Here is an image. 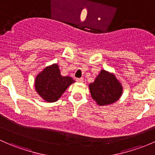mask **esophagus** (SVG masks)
<instances>
[{
    "mask_svg": "<svg viewBox=\"0 0 155 155\" xmlns=\"http://www.w3.org/2000/svg\"><path fill=\"white\" fill-rule=\"evenodd\" d=\"M76 81L78 82H83V78H79V79H76Z\"/></svg>",
    "mask_w": 155,
    "mask_h": 155,
    "instance_id": "1",
    "label": "esophagus"
}]
</instances>
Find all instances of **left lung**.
<instances>
[{
  "instance_id": "left-lung-1",
  "label": "left lung",
  "mask_w": 155,
  "mask_h": 155,
  "mask_svg": "<svg viewBox=\"0 0 155 155\" xmlns=\"http://www.w3.org/2000/svg\"><path fill=\"white\" fill-rule=\"evenodd\" d=\"M92 98L99 105L114 103L123 94V86L113 73L102 70L95 81L89 84Z\"/></svg>"
}]
</instances>
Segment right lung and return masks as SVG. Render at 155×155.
I'll use <instances>...</instances> for the list:
<instances>
[{
  "instance_id": "add662e5",
  "label": "right lung",
  "mask_w": 155,
  "mask_h": 155,
  "mask_svg": "<svg viewBox=\"0 0 155 155\" xmlns=\"http://www.w3.org/2000/svg\"><path fill=\"white\" fill-rule=\"evenodd\" d=\"M75 82L70 76H63L58 65L53 64L45 68L37 75L35 80L36 92L44 100L56 102L68 87Z\"/></svg>"
}]
</instances>
